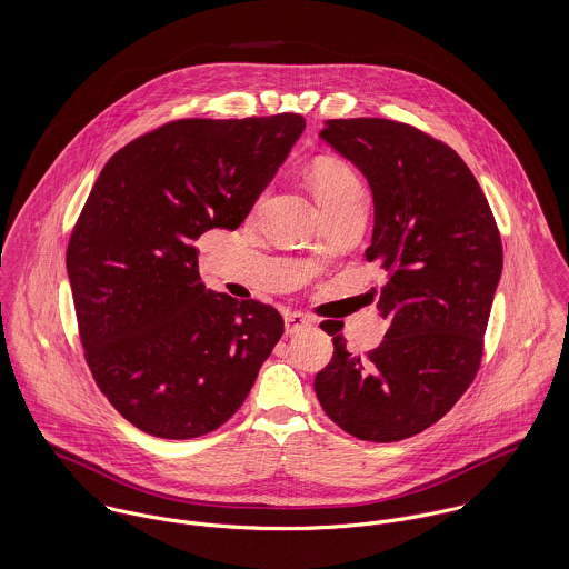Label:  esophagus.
<instances>
[{
	"mask_svg": "<svg viewBox=\"0 0 569 569\" xmlns=\"http://www.w3.org/2000/svg\"><path fill=\"white\" fill-rule=\"evenodd\" d=\"M313 325V318L307 316V313H300V311H291V313H284V330L287 335H293L307 326Z\"/></svg>",
	"mask_w": 569,
	"mask_h": 569,
	"instance_id": "1",
	"label": "esophagus"
}]
</instances>
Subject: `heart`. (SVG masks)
<instances>
[{
    "label": "heart",
    "mask_w": 569,
    "mask_h": 569,
    "mask_svg": "<svg viewBox=\"0 0 569 569\" xmlns=\"http://www.w3.org/2000/svg\"><path fill=\"white\" fill-rule=\"evenodd\" d=\"M307 174L322 210H330L350 199L363 197V186L357 172L339 158L325 156L313 160L309 163Z\"/></svg>",
    "instance_id": "heart-1"
}]
</instances>
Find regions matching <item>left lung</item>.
I'll return each mask as SVG.
<instances>
[{
	"instance_id": "left-lung-1",
	"label": "left lung",
	"mask_w": 569,
	"mask_h": 569,
	"mask_svg": "<svg viewBox=\"0 0 569 569\" xmlns=\"http://www.w3.org/2000/svg\"><path fill=\"white\" fill-rule=\"evenodd\" d=\"M320 138L370 183L366 258L388 271L377 309L390 328L375 350L352 355L341 326L322 322L335 350L316 395L350 436L406 440L456 406L480 370L503 264L499 230L469 166L420 129L350 118L326 120Z\"/></svg>"
}]
</instances>
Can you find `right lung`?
Wrapping results in <instances>:
<instances>
[{"label": "right lung", "mask_w": 569, "mask_h": 569, "mask_svg": "<svg viewBox=\"0 0 569 569\" xmlns=\"http://www.w3.org/2000/svg\"><path fill=\"white\" fill-rule=\"evenodd\" d=\"M305 124L300 113L183 118L98 174L68 276L93 381L144 433L188 440L221 427L282 337L273 307L203 287L194 241L243 223Z\"/></svg>", "instance_id": "right-lung-1"}]
</instances>
